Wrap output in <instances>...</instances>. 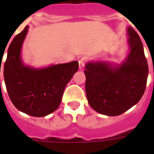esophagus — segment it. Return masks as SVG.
Returning <instances> with one entry per match:
<instances>
[{
	"instance_id": "1",
	"label": "esophagus",
	"mask_w": 154,
	"mask_h": 154,
	"mask_svg": "<svg viewBox=\"0 0 154 154\" xmlns=\"http://www.w3.org/2000/svg\"><path fill=\"white\" fill-rule=\"evenodd\" d=\"M85 63V59H84V58H81L79 61V69L80 70H82V69H83Z\"/></svg>"
}]
</instances>
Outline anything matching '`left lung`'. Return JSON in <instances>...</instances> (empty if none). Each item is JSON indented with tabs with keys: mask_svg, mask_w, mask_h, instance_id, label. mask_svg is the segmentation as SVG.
I'll return each instance as SVG.
<instances>
[{
	"mask_svg": "<svg viewBox=\"0 0 154 154\" xmlns=\"http://www.w3.org/2000/svg\"><path fill=\"white\" fill-rule=\"evenodd\" d=\"M130 53L122 64L104 62L85 65V92L90 106L103 115L119 116L137 104L146 86L148 65L140 38L127 29Z\"/></svg>",
	"mask_w": 154,
	"mask_h": 154,
	"instance_id": "1",
	"label": "left lung"
}]
</instances>
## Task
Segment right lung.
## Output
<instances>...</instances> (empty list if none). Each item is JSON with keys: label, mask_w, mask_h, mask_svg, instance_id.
Listing matches in <instances>:
<instances>
[{"label": "right lung", "mask_w": 154, "mask_h": 154, "mask_svg": "<svg viewBox=\"0 0 154 154\" xmlns=\"http://www.w3.org/2000/svg\"><path fill=\"white\" fill-rule=\"evenodd\" d=\"M28 26L12 40L4 67V77L11 101L18 110L41 117L58 109L64 90L78 71L77 61L51 65L44 69L25 66L21 49ZM1 72V71H0Z\"/></svg>", "instance_id": "obj_1"}]
</instances>
